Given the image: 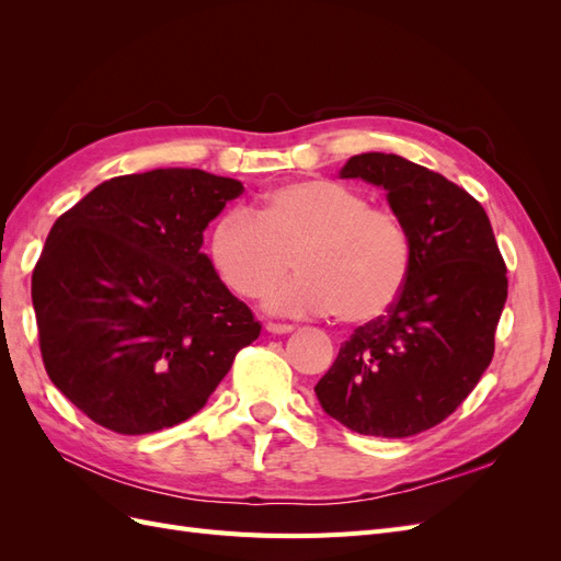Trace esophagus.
<instances>
[{
    "instance_id": "esophagus-1",
    "label": "esophagus",
    "mask_w": 561,
    "mask_h": 561,
    "mask_svg": "<svg viewBox=\"0 0 561 561\" xmlns=\"http://www.w3.org/2000/svg\"><path fill=\"white\" fill-rule=\"evenodd\" d=\"M295 328L293 325H287V322H266V332H271V334H287V332H293Z\"/></svg>"
}]
</instances>
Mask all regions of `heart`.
<instances>
[{
    "instance_id": "heart-1",
    "label": "heart",
    "mask_w": 561,
    "mask_h": 561,
    "mask_svg": "<svg viewBox=\"0 0 561 561\" xmlns=\"http://www.w3.org/2000/svg\"><path fill=\"white\" fill-rule=\"evenodd\" d=\"M210 260L231 293L260 297L295 266L299 276L266 297L290 316L336 313L363 325L396 307L412 276L414 243L402 219L334 180L271 190L257 213L229 208L210 229Z\"/></svg>"
}]
</instances>
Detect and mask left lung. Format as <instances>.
I'll return each instance as SVG.
<instances>
[{
  "label": "left lung",
  "mask_w": 561,
  "mask_h": 561,
  "mask_svg": "<svg viewBox=\"0 0 561 561\" xmlns=\"http://www.w3.org/2000/svg\"><path fill=\"white\" fill-rule=\"evenodd\" d=\"M339 175L383 186L414 264L396 307L351 334L316 396L355 433L410 437L445 421L494 358L505 262L484 208L439 173L369 151Z\"/></svg>",
  "instance_id": "obj_1"
}]
</instances>
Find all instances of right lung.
Segmentation results:
<instances>
[{
    "instance_id": "right-lung-1",
    "label": "right lung",
    "mask_w": 561,
    "mask_h": 561,
    "mask_svg": "<svg viewBox=\"0 0 561 561\" xmlns=\"http://www.w3.org/2000/svg\"><path fill=\"white\" fill-rule=\"evenodd\" d=\"M243 184L157 168L98 184L32 271L46 375L98 426L145 435L194 416L262 325L219 280L203 231Z\"/></svg>"
}]
</instances>
